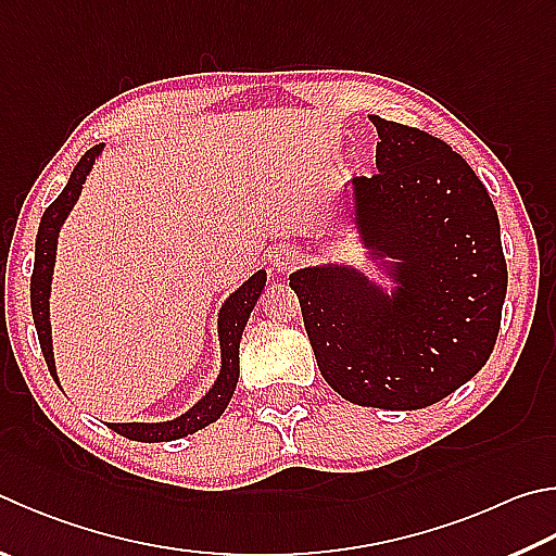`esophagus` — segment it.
Listing matches in <instances>:
<instances>
[{
  "label": "esophagus",
  "instance_id": "obj_1",
  "mask_svg": "<svg viewBox=\"0 0 556 556\" xmlns=\"http://www.w3.org/2000/svg\"><path fill=\"white\" fill-rule=\"evenodd\" d=\"M299 260H301V252L294 245H279L275 252V267L279 271L294 269L299 265Z\"/></svg>",
  "mask_w": 556,
  "mask_h": 556
}]
</instances>
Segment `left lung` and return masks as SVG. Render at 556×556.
<instances>
[{"instance_id": "left-lung-1", "label": "left lung", "mask_w": 556, "mask_h": 556, "mask_svg": "<svg viewBox=\"0 0 556 556\" xmlns=\"http://www.w3.org/2000/svg\"><path fill=\"white\" fill-rule=\"evenodd\" d=\"M369 121L379 173L352 179L355 220L379 257L396 260V296L345 267L299 269L289 287L332 391L357 406L416 410L489 362L508 267L498 214L467 160L426 130Z\"/></svg>"}]
</instances>
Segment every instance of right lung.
Instances as JSON below:
<instances>
[{"instance_id":"obj_1","label":"right lung","mask_w":556,"mask_h":556,"mask_svg":"<svg viewBox=\"0 0 556 556\" xmlns=\"http://www.w3.org/2000/svg\"><path fill=\"white\" fill-rule=\"evenodd\" d=\"M104 146L89 148L87 153L79 157L77 167L70 175L67 187L60 191V197L46 208L43 218H40L38 236H36V262H34V275H31V313L40 342V352H43L46 365L50 375L55 377V362H53V342H50V320H48V296H50V277H53L55 265V245H58V230L63 226L70 208L75 206V201L83 191L85 179L92 169L97 155L102 153ZM265 271H255L243 287H238L233 294L226 299L224 308L218 316V338H220V375L204 399H201L194 408L187 410L185 416L167 422H109V428L124 435L128 440L138 442H169L187 438L191 432L211 426V422L220 418V413L226 410L230 396H233L236 383H238V350H240V336H243L245 323L250 318V311L255 308L257 296L265 289Z\"/></svg>"}]
</instances>
